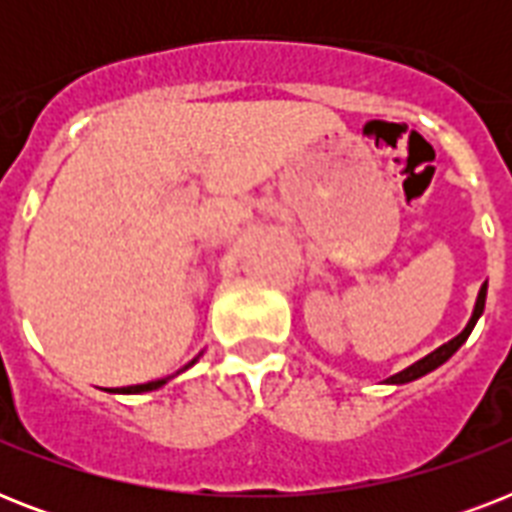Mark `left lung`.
<instances>
[{
  "label": "left lung",
  "instance_id": "obj_1",
  "mask_svg": "<svg viewBox=\"0 0 512 512\" xmlns=\"http://www.w3.org/2000/svg\"><path fill=\"white\" fill-rule=\"evenodd\" d=\"M484 305H486V281L481 284V289H478V297H476V308H473V316H470V321L465 324V329H462L460 335L452 337L449 342H444L441 348H436L433 353H428L425 358H420V361H414L412 366H406L404 372L393 374V377H388V385H404V382H412V380H420V377H425L428 372H433V369H438L441 364H446L449 358L460 350V345L470 337V332H473V327H476V321L481 319V313H484Z\"/></svg>",
  "mask_w": 512,
  "mask_h": 512
}]
</instances>
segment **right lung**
<instances>
[{"label":"right lung","mask_w":512,"mask_h":512,"mask_svg":"<svg viewBox=\"0 0 512 512\" xmlns=\"http://www.w3.org/2000/svg\"><path fill=\"white\" fill-rule=\"evenodd\" d=\"M191 364H196V358H193ZM188 364V366H191ZM185 366V369H188ZM167 380L170 377H162V380H154V382H146V385H130V388H116L114 393H148V390H156V388H162V385H167Z\"/></svg>","instance_id":"1"}]
</instances>
